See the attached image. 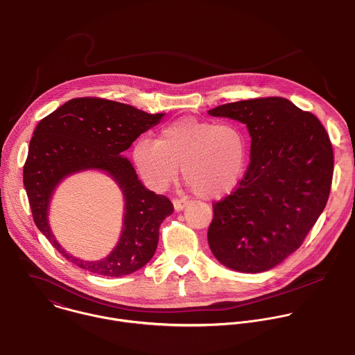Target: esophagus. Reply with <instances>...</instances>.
Returning <instances> with one entry per match:
<instances>
[{
  "label": "esophagus",
  "instance_id": "obj_1",
  "mask_svg": "<svg viewBox=\"0 0 355 355\" xmlns=\"http://www.w3.org/2000/svg\"><path fill=\"white\" fill-rule=\"evenodd\" d=\"M173 205H174V210L175 211H181V210H184L187 207V202L185 200H180V199H174Z\"/></svg>",
  "mask_w": 355,
  "mask_h": 355
}]
</instances>
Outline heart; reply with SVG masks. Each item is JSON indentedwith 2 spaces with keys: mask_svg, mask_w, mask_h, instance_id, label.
Segmentation results:
<instances>
[{
  "mask_svg": "<svg viewBox=\"0 0 355 355\" xmlns=\"http://www.w3.org/2000/svg\"><path fill=\"white\" fill-rule=\"evenodd\" d=\"M132 163L141 180L155 191L184 180L202 199L230 195L241 182L246 166V139L230 123L182 117L164 125L156 138L139 139Z\"/></svg>",
  "mask_w": 355,
  "mask_h": 355,
  "instance_id": "b5f03b06",
  "label": "heart"
}]
</instances>
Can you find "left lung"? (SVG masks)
<instances>
[{
	"instance_id": "1",
	"label": "left lung",
	"mask_w": 355,
	"mask_h": 355,
	"mask_svg": "<svg viewBox=\"0 0 355 355\" xmlns=\"http://www.w3.org/2000/svg\"><path fill=\"white\" fill-rule=\"evenodd\" d=\"M209 114L246 124L252 138L245 178L213 207L210 250L234 271H268L302 246L327 206L329 135L313 113L279 96L220 105Z\"/></svg>"
}]
</instances>
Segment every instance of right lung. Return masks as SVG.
<instances>
[{
  "instance_id": "obj_1",
  "label": "right lung",
  "mask_w": 355,
  "mask_h": 355,
  "mask_svg": "<svg viewBox=\"0 0 355 355\" xmlns=\"http://www.w3.org/2000/svg\"><path fill=\"white\" fill-rule=\"evenodd\" d=\"M164 116L114 101L74 98L37 124L23 167V184L37 228L70 263L95 275L116 278L138 271L153 257L159 227L174 207L166 196L144 187L123 152ZM88 169L110 176L125 199L118 245L105 259L95 262L67 254L55 241L47 218L57 185Z\"/></svg>"
}]
</instances>
